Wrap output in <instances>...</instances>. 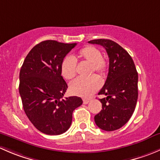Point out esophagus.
<instances>
[{
    "mask_svg": "<svg viewBox=\"0 0 160 160\" xmlns=\"http://www.w3.org/2000/svg\"><path fill=\"white\" fill-rule=\"evenodd\" d=\"M89 101H90L89 99H83V104H88V103H89Z\"/></svg>",
    "mask_w": 160,
    "mask_h": 160,
    "instance_id": "obj_1",
    "label": "esophagus"
}]
</instances>
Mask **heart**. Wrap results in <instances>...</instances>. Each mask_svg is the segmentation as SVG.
Instances as JSON below:
<instances>
[{
    "label": "heart",
    "mask_w": 160,
    "mask_h": 160,
    "mask_svg": "<svg viewBox=\"0 0 160 160\" xmlns=\"http://www.w3.org/2000/svg\"><path fill=\"white\" fill-rule=\"evenodd\" d=\"M80 60L90 64V75L93 72L103 77L108 71V62L102 57V53L98 48L93 46H86L77 54ZM61 74L66 80H72L77 74V58L67 56L62 59L60 65ZM101 88V81L98 76H91L88 78H78L70 85L71 93L82 98H88L98 91Z\"/></svg>",
    "instance_id": "1"
}]
</instances>
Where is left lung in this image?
Returning a JSON list of instances; mask_svg holds the SVG:
<instances>
[{
	"label": "left lung",
	"mask_w": 160,
	"mask_h": 160,
	"mask_svg": "<svg viewBox=\"0 0 160 160\" xmlns=\"http://www.w3.org/2000/svg\"><path fill=\"white\" fill-rule=\"evenodd\" d=\"M101 45L109 57L107 80L99 95L102 110L94 116V122L101 129L111 132L125 125L132 117L138 99V72L128 52L110 39L88 42Z\"/></svg>",
	"instance_id": "1"
}]
</instances>
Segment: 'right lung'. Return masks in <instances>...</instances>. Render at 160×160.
Here are the masks:
<instances>
[{
    "instance_id": "obj_1",
    "label": "right lung",
    "mask_w": 160,
    "mask_h": 160,
    "mask_svg": "<svg viewBox=\"0 0 160 160\" xmlns=\"http://www.w3.org/2000/svg\"><path fill=\"white\" fill-rule=\"evenodd\" d=\"M76 46L41 42L31 49L21 68L19 93L24 111L34 126L46 135L67 132L72 112L83 104L77 96L62 98L68 86L61 76V62Z\"/></svg>"
}]
</instances>
